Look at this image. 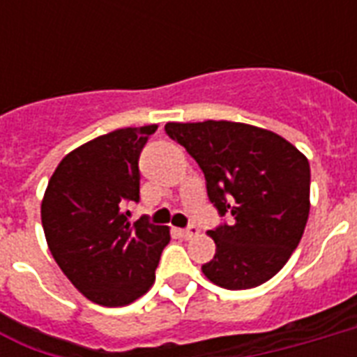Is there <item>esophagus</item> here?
Here are the masks:
<instances>
[{"instance_id": "1", "label": "esophagus", "mask_w": 357, "mask_h": 357, "mask_svg": "<svg viewBox=\"0 0 357 357\" xmlns=\"http://www.w3.org/2000/svg\"><path fill=\"white\" fill-rule=\"evenodd\" d=\"M178 235L183 238H192L198 235V228L196 226H189L187 229H178Z\"/></svg>"}]
</instances>
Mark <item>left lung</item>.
Instances as JSON below:
<instances>
[{
	"instance_id": "obj_1",
	"label": "left lung",
	"mask_w": 357,
	"mask_h": 357,
	"mask_svg": "<svg viewBox=\"0 0 357 357\" xmlns=\"http://www.w3.org/2000/svg\"><path fill=\"white\" fill-rule=\"evenodd\" d=\"M206 176L207 196L222 224L207 234L217 252L202 272L229 291L257 287L282 271L310 217V162L268 129L228 120L168 122Z\"/></svg>"
}]
</instances>
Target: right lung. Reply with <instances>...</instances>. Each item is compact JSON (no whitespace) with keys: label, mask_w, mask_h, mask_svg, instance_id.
I'll list each match as a JSON object with an SVG mask.
<instances>
[{"label":"right lung","mask_w":357,"mask_h":357,"mask_svg":"<svg viewBox=\"0 0 357 357\" xmlns=\"http://www.w3.org/2000/svg\"><path fill=\"white\" fill-rule=\"evenodd\" d=\"M157 126L123 128L89 140L55 168L40 206L53 259L83 296L105 307L128 305L155 282L170 229L129 222L139 202V155Z\"/></svg>","instance_id":"obj_1"}]
</instances>
